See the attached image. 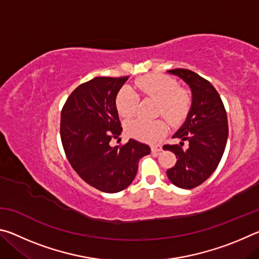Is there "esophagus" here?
<instances>
[{"label":"esophagus","mask_w":259,"mask_h":259,"mask_svg":"<svg viewBox=\"0 0 259 259\" xmlns=\"http://www.w3.org/2000/svg\"><path fill=\"white\" fill-rule=\"evenodd\" d=\"M151 151L153 154H156V153H160L162 151V146L161 145H153V146H151Z\"/></svg>","instance_id":"esophagus-1"}]
</instances>
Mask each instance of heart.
<instances>
[{"label": "heart", "mask_w": 259, "mask_h": 259, "mask_svg": "<svg viewBox=\"0 0 259 259\" xmlns=\"http://www.w3.org/2000/svg\"><path fill=\"white\" fill-rule=\"evenodd\" d=\"M137 93L125 87L116 96V108L124 119L135 116L139 109L140 98L157 102L156 115L163 116L170 124H178L187 116L192 105V95L185 88H179L177 81L163 74H152L139 77L135 82ZM131 137L145 143H156L165 135L168 126L162 120L146 121L136 119L126 124Z\"/></svg>", "instance_id": "b5f03b06"}]
</instances>
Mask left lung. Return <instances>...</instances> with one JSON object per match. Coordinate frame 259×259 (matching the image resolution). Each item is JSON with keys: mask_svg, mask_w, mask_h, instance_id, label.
I'll list each match as a JSON object with an SVG mask.
<instances>
[{"mask_svg": "<svg viewBox=\"0 0 259 259\" xmlns=\"http://www.w3.org/2000/svg\"><path fill=\"white\" fill-rule=\"evenodd\" d=\"M169 73L191 87L193 99L185 123L174 135V138L188 142V147L183 148L184 143L163 146L177 157L166 175L174 185L192 190L207 181L221 162L229 137L227 115L221 96L208 80L185 68L170 69Z\"/></svg>", "mask_w": 259, "mask_h": 259, "instance_id": "8db88e82", "label": "left lung"}]
</instances>
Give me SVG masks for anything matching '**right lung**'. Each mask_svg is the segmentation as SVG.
<instances>
[{
    "mask_svg": "<svg viewBox=\"0 0 259 259\" xmlns=\"http://www.w3.org/2000/svg\"><path fill=\"white\" fill-rule=\"evenodd\" d=\"M128 77L98 76L82 83L60 114V138L69 164L85 183L105 193L128 187L139 160L151 153L150 146L135 139L109 145L122 131L115 100Z\"/></svg>",
    "mask_w": 259,
    "mask_h": 259,
    "instance_id": "right-lung-1",
    "label": "right lung"
}]
</instances>
